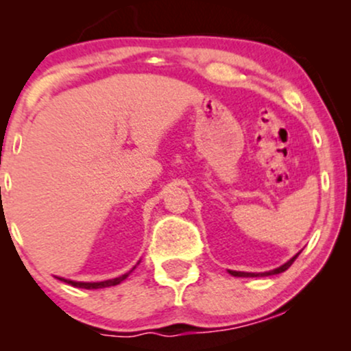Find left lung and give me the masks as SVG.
I'll use <instances>...</instances> for the list:
<instances>
[{
    "label": "left lung",
    "mask_w": 351,
    "mask_h": 351,
    "mask_svg": "<svg viewBox=\"0 0 351 351\" xmlns=\"http://www.w3.org/2000/svg\"><path fill=\"white\" fill-rule=\"evenodd\" d=\"M300 254V252H299ZM299 254H297V256H299ZM297 256H293L291 261H287V263H285L284 265H280V267H277V269H274V271H269V272H239V271H229V274H231V276H234V277H267V276H274V274H280V272H284V271H287L289 267H291V265L293 264V261L297 259Z\"/></svg>",
    "instance_id": "8db88e82"
}]
</instances>
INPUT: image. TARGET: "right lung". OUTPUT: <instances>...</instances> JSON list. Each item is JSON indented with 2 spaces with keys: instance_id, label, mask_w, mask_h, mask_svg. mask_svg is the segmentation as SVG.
Returning <instances> with one entry per match:
<instances>
[{
  "instance_id": "obj_1",
  "label": "right lung",
  "mask_w": 351,
  "mask_h": 351,
  "mask_svg": "<svg viewBox=\"0 0 351 351\" xmlns=\"http://www.w3.org/2000/svg\"><path fill=\"white\" fill-rule=\"evenodd\" d=\"M134 269H132V271H134ZM132 271H128L127 274H123V276H120V277H115V279L104 280V282H74V280H67V279H60V280L67 282V284L74 285V287H79V289H104V287H112V285L120 284V282L125 280L128 276H130Z\"/></svg>"
}]
</instances>
